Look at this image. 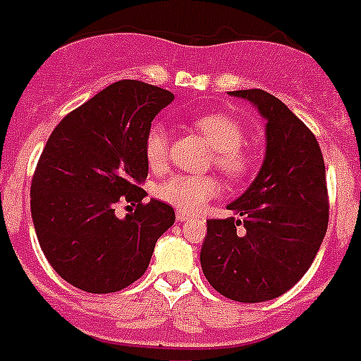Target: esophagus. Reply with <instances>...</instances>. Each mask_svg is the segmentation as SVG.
<instances>
[{
  "label": "esophagus",
  "mask_w": 361,
  "mask_h": 361,
  "mask_svg": "<svg viewBox=\"0 0 361 361\" xmlns=\"http://www.w3.org/2000/svg\"><path fill=\"white\" fill-rule=\"evenodd\" d=\"M190 219H192L190 215H185V213H181V212L176 215V220H178V222H180V224L188 222V220H190Z\"/></svg>",
  "instance_id": "1"
}]
</instances>
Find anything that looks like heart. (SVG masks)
I'll list each match as a JSON object with an SVG mask.
<instances>
[{"mask_svg": "<svg viewBox=\"0 0 361 361\" xmlns=\"http://www.w3.org/2000/svg\"><path fill=\"white\" fill-rule=\"evenodd\" d=\"M195 128L215 149V166L227 178H245L254 167V155L243 146L245 132L227 114H204L195 120ZM169 157V134L162 125H153L145 137V159L149 169L166 167ZM157 197L181 213H195L219 194V183L212 176L173 174L155 188Z\"/></svg>", "mask_w": 361, "mask_h": 361, "instance_id": "1", "label": "heart"}]
</instances>
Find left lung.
I'll return each instance as SVG.
<instances>
[{"mask_svg": "<svg viewBox=\"0 0 361 361\" xmlns=\"http://www.w3.org/2000/svg\"><path fill=\"white\" fill-rule=\"evenodd\" d=\"M266 120V152L250 187L227 209L241 220H208L201 268L213 289L243 303L268 302L312 264L328 227V188L319 142L289 107L262 90H238ZM238 225H243L241 233Z\"/></svg>", "mask_w": 361, "mask_h": 361, "instance_id": "8db88e82", "label": "left lung"}]
</instances>
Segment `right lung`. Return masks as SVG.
I'll return each mask as SVG.
<instances>
[{"instance_id": "add662e5", "label": "right lung", "mask_w": 361, "mask_h": 361, "mask_svg": "<svg viewBox=\"0 0 361 361\" xmlns=\"http://www.w3.org/2000/svg\"><path fill=\"white\" fill-rule=\"evenodd\" d=\"M162 87L118 80L66 114L52 130L31 181V219L56 274L95 295L116 293L142 277L174 209L142 202L148 176L145 137L173 102ZM121 200L138 202L120 219Z\"/></svg>"}]
</instances>
